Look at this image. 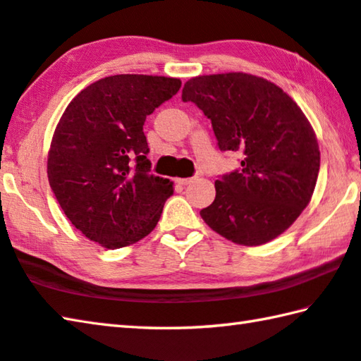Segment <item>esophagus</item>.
<instances>
[{"label":"esophagus","instance_id":"obj_1","mask_svg":"<svg viewBox=\"0 0 361 361\" xmlns=\"http://www.w3.org/2000/svg\"><path fill=\"white\" fill-rule=\"evenodd\" d=\"M192 181H194V178H178V180H176V183H178V185H181V186L191 185Z\"/></svg>","mask_w":361,"mask_h":361}]
</instances>
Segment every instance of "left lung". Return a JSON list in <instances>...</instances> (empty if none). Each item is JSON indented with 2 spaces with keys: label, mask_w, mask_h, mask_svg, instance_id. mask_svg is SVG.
<instances>
[{
  "label": "left lung",
  "mask_w": 361,
  "mask_h": 361,
  "mask_svg": "<svg viewBox=\"0 0 361 361\" xmlns=\"http://www.w3.org/2000/svg\"><path fill=\"white\" fill-rule=\"evenodd\" d=\"M181 99L212 121L219 149L242 156L239 170L215 181V200L200 216L239 245L276 239L310 202L320 170L319 143L301 108L279 85L247 73L192 78Z\"/></svg>",
  "instance_id": "8db88e82"
}]
</instances>
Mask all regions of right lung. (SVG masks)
Segmentation results:
<instances>
[{
  "label": "right lung",
  "instance_id": "1",
  "mask_svg": "<svg viewBox=\"0 0 361 361\" xmlns=\"http://www.w3.org/2000/svg\"><path fill=\"white\" fill-rule=\"evenodd\" d=\"M176 78L116 75L81 90L54 132L47 176L71 224L116 250L156 228L173 183L151 173L146 116L178 92Z\"/></svg>",
  "mask_w": 361,
  "mask_h": 361
}]
</instances>
